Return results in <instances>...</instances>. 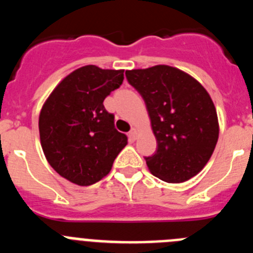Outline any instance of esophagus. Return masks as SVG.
I'll return each instance as SVG.
<instances>
[{"instance_id": "34e87169", "label": "esophagus", "mask_w": 253, "mask_h": 253, "mask_svg": "<svg viewBox=\"0 0 253 253\" xmlns=\"http://www.w3.org/2000/svg\"><path fill=\"white\" fill-rule=\"evenodd\" d=\"M128 137H129V140L134 142V140L137 139V130H135V129H131V130L129 131Z\"/></svg>"}]
</instances>
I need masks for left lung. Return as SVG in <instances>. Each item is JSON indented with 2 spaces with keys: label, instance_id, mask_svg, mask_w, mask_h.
<instances>
[{
  "label": "left lung",
  "instance_id": "left-lung-1",
  "mask_svg": "<svg viewBox=\"0 0 253 253\" xmlns=\"http://www.w3.org/2000/svg\"><path fill=\"white\" fill-rule=\"evenodd\" d=\"M125 76L146 102L157 139L156 153L144 157L152 175L176 184L198 175L219 135L215 106L207 90L169 66L131 69Z\"/></svg>",
  "mask_w": 253,
  "mask_h": 253
}]
</instances>
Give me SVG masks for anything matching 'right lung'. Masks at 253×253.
Instances as JSON below:
<instances>
[{
  "mask_svg": "<svg viewBox=\"0 0 253 253\" xmlns=\"http://www.w3.org/2000/svg\"><path fill=\"white\" fill-rule=\"evenodd\" d=\"M124 71L84 66L73 71L50 93L39 116L40 143L46 161L62 177L88 186L110 172L126 146L104 100L119 88Z\"/></svg>",
  "mask_w": 253,
  "mask_h": 253,
  "instance_id": "right-lung-1",
  "label": "right lung"
}]
</instances>
